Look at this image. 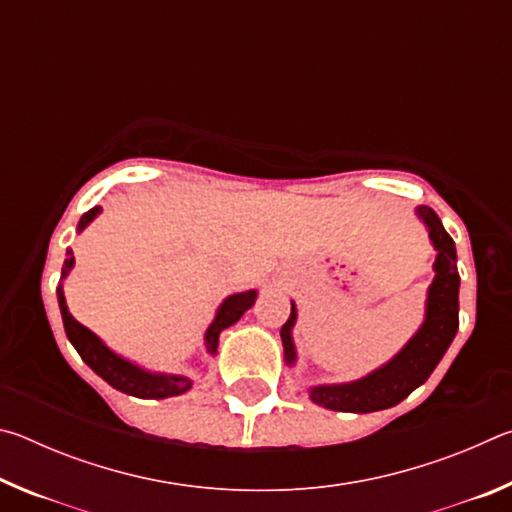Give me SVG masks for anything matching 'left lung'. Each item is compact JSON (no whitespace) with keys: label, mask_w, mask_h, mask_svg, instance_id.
I'll return each instance as SVG.
<instances>
[{"label":"left lung","mask_w":512,"mask_h":512,"mask_svg":"<svg viewBox=\"0 0 512 512\" xmlns=\"http://www.w3.org/2000/svg\"><path fill=\"white\" fill-rule=\"evenodd\" d=\"M418 216L429 228V239L433 241V248L438 250L436 264H433L436 277H433L427 298V318H424L418 334L404 345V350L386 366L370 372L368 377L352 381V384L311 388V400L329 411L372 413L400 404L404 397H409L415 388L429 379L433 368L447 352L449 343L454 341L458 329V284H461L454 239L447 235L438 214L431 207L420 205ZM293 323H296V307L291 305V316L280 329L284 361L289 366L296 361V348L291 341Z\"/></svg>","instance_id":"1"}]
</instances>
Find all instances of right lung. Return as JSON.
<instances>
[{
    "mask_svg": "<svg viewBox=\"0 0 512 512\" xmlns=\"http://www.w3.org/2000/svg\"><path fill=\"white\" fill-rule=\"evenodd\" d=\"M101 212V207H92V210L85 212L79 221V230H83L94 216ZM74 266V253L67 250V259L63 264V277L69 273V268ZM58 293V305H60V314H63V325H65V334L69 343L74 345L76 352L81 354V359L88 363V366L97 372L101 379H106L112 388L117 391L133 395V397H142V400H162V397H173L180 395L192 388V381L187 377L180 375H151L142 368L133 366L131 361L117 357L115 352L108 350L106 345L101 343L99 336H94L88 327H83L79 320H76L65 305V296L63 289H56ZM257 298V291H246V293H235V296L225 298L223 305L216 311L214 323L210 325L205 334V348L207 352H216V345H219V334L225 327L235 325L237 320L246 314V311L253 307V302Z\"/></svg>",
    "mask_w": 512,
    "mask_h": 512,
    "instance_id": "add662e5",
    "label": "right lung"
}]
</instances>
